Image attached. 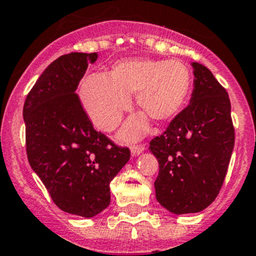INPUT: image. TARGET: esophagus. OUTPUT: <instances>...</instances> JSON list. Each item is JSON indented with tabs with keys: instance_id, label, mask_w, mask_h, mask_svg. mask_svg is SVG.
<instances>
[{
	"instance_id": "obj_1",
	"label": "esophagus",
	"mask_w": 256,
	"mask_h": 256,
	"mask_svg": "<svg viewBox=\"0 0 256 256\" xmlns=\"http://www.w3.org/2000/svg\"><path fill=\"white\" fill-rule=\"evenodd\" d=\"M144 150V146H142V144H137V146L131 147V154H132L134 157H136V156L141 154Z\"/></svg>"
}]
</instances>
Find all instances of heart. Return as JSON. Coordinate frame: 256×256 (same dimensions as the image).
<instances>
[{"instance_id":"obj_1","label":"heart","mask_w":256,"mask_h":256,"mask_svg":"<svg viewBox=\"0 0 256 256\" xmlns=\"http://www.w3.org/2000/svg\"><path fill=\"white\" fill-rule=\"evenodd\" d=\"M192 88L190 71L176 60L132 58L119 61L109 74L86 77L80 96L86 112L99 130L112 131L135 96L142 112L158 122L173 119L185 106ZM148 130L146 116H135L124 126L120 136L126 141L141 138Z\"/></svg>"}]
</instances>
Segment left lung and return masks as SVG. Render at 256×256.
<instances>
[{"label":"left lung","instance_id":"obj_1","mask_svg":"<svg viewBox=\"0 0 256 256\" xmlns=\"http://www.w3.org/2000/svg\"><path fill=\"white\" fill-rule=\"evenodd\" d=\"M194 68L190 104L150 142L160 163L156 198L169 212L196 214L218 195L234 147L228 93L207 67Z\"/></svg>","mask_w":256,"mask_h":256}]
</instances>
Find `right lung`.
<instances>
[{"label": "right lung", "instance_id": "right-lung-1", "mask_svg": "<svg viewBox=\"0 0 256 256\" xmlns=\"http://www.w3.org/2000/svg\"><path fill=\"white\" fill-rule=\"evenodd\" d=\"M98 54L71 52L46 67L23 106L29 164L55 205L90 218L110 204V182L130 160L94 130L76 90Z\"/></svg>", "mask_w": 256, "mask_h": 256}]
</instances>
